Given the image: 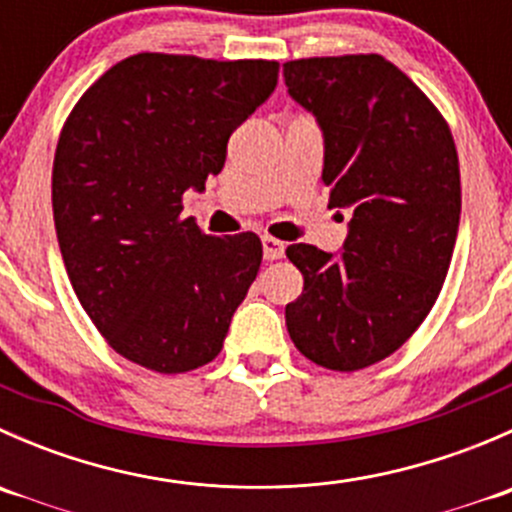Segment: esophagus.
<instances>
[{
  "instance_id": "esophagus-1",
  "label": "esophagus",
  "mask_w": 512,
  "mask_h": 512,
  "mask_svg": "<svg viewBox=\"0 0 512 512\" xmlns=\"http://www.w3.org/2000/svg\"><path fill=\"white\" fill-rule=\"evenodd\" d=\"M262 252H265V260H280V257L285 255V242L265 235L262 237Z\"/></svg>"
}]
</instances>
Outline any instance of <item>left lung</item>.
Wrapping results in <instances>:
<instances>
[{
  "instance_id": "left-lung-1",
  "label": "left lung",
  "mask_w": 512,
  "mask_h": 512,
  "mask_svg": "<svg viewBox=\"0 0 512 512\" xmlns=\"http://www.w3.org/2000/svg\"><path fill=\"white\" fill-rule=\"evenodd\" d=\"M289 96L324 133L329 208L354 210L342 255L287 247L304 289L285 307L309 361L356 371L394 354L436 304L461 220L451 128L379 54L285 64Z\"/></svg>"
}]
</instances>
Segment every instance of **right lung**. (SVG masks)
Wrapping results in <instances>:
<instances>
[{
    "instance_id": "obj_1",
    "label": "right lung",
    "mask_w": 512,
    "mask_h": 512,
    "mask_svg": "<svg viewBox=\"0 0 512 512\" xmlns=\"http://www.w3.org/2000/svg\"><path fill=\"white\" fill-rule=\"evenodd\" d=\"M277 61L136 54L79 98L61 128L51 205L81 307L108 344L158 374L223 349L255 282V232L205 235L180 218L225 165L230 133L270 98Z\"/></svg>"
}]
</instances>
